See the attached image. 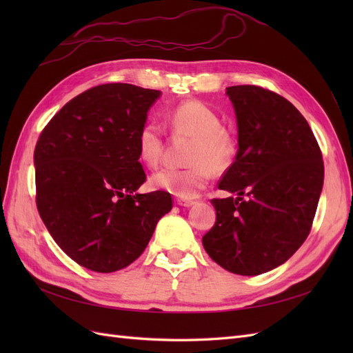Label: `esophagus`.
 Segmentation results:
<instances>
[{
  "instance_id": "esophagus-1",
  "label": "esophagus",
  "mask_w": 353,
  "mask_h": 353,
  "mask_svg": "<svg viewBox=\"0 0 353 353\" xmlns=\"http://www.w3.org/2000/svg\"><path fill=\"white\" fill-rule=\"evenodd\" d=\"M196 201H193V200H188V199H176V205H179V206H184V208H190V206H193Z\"/></svg>"
}]
</instances>
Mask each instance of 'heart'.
Listing matches in <instances>:
<instances>
[{"label": "heart", "instance_id": "b5f03b06", "mask_svg": "<svg viewBox=\"0 0 353 353\" xmlns=\"http://www.w3.org/2000/svg\"><path fill=\"white\" fill-rule=\"evenodd\" d=\"M168 123L174 134L193 138L187 163L190 166L163 168L150 178V187L162 190L181 199L197 196L209 183L210 174H222L236 159L237 144L234 137L222 128L219 114L200 100H187L176 104L168 113ZM165 150L162 126L153 121L141 125L137 134V152L141 162L154 168Z\"/></svg>", "mask_w": 353, "mask_h": 353}]
</instances>
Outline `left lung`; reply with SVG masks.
<instances>
[{"mask_svg": "<svg viewBox=\"0 0 353 353\" xmlns=\"http://www.w3.org/2000/svg\"><path fill=\"white\" fill-rule=\"evenodd\" d=\"M227 94L239 152L218 187L239 197L210 200L216 221L201 243L223 270L259 275L292 258L311 232L324 162L311 126L290 101L256 85L228 87Z\"/></svg>", "mask_w": 353, "mask_h": 353, "instance_id": "1", "label": "left lung"}]
</instances>
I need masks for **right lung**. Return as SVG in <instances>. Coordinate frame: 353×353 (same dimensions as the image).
<instances>
[{
  "instance_id": "1",
  "label": "right lung",
  "mask_w": 353,
  "mask_h": 353,
  "mask_svg": "<svg viewBox=\"0 0 353 353\" xmlns=\"http://www.w3.org/2000/svg\"><path fill=\"white\" fill-rule=\"evenodd\" d=\"M159 95L131 83L97 85L63 105L38 138L39 216L83 268L104 274L126 268L172 209L166 191L135 194L145 183L137 134Z\"/></svg>"
}]
</instances>
